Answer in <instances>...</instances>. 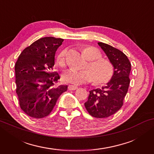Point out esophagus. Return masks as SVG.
I'll use <instances>...</instances> for the list:
<instances>
[{
  "instance_id": "obj_1",
  "label": "esophagus",
  "mask_w": 154,
  "mask_h": 154,
  "mask_svg": "<svg viewBox=\"0 0 154 154\" xmlns=\"http://www.w3.org/2000/svg\"><path fill=\"white\" fill-rule=\"evenodd\" d=\"M68 89H69V90H75L78 89V87H77V86H75V85H69L68 86Z\"/></svg>"
}]
</instances>
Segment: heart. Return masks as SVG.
I'll return each mask as SVG.
<instances>
[{
    "mask_svg": "<svg viewBox=\"0 0 154 154\" xmlns=\"http://www.w3.org/2000/svg\"><path fill=\"white\" fill-rule=\"evenodd\" d=\"M84 50L90 60V62L85 66L86 69H69L63 74V81L74 85H80L94 81L97 85H104L110 81L113 75V66L111 63L102 59V54L97 48L92 46H85ZM67 53L68 50L65 48L58 54L57 59L60 66H66Z\"/></svg>",
    "mask_w": 154,
    "mask_h": 154,
    "instance_id": "b5f03b06",
    "label": "heart"
}]
</instances>
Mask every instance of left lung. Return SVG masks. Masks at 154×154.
<instances>
[{
    "mask_svg": "<svg viewBox=\"0 0 154 154\" xmlns=\"http://www.w3.org/2000/svg\"><path fill=\"white\" fill-rule=\"evenodd\" d=\"M97 43L113 64L114 71L107 85L90 91L85 106L92 116L105 119L114 114L123 106L130 85L131 64L121 50L102 42Z\"/></svg>",
    "mask_w": 154,
    "mask_h": 154,
    "instance_id": "left-lung-1",
    "label": "left lung"
}]
</instances>
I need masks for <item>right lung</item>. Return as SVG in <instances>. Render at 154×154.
Masks as SVG:
<instances>
[{
  "label": "right lung",
  "mask_w": 154,
  "mask_h": 154,
  "mask_svg": "<svg viewBox=\"0 0 154 154\" xmlns=\"http://www.w3.org/2000/svg\"><path fill=\"white\" fill-rule=\"evenodd\" d=\"M64 39L41 38L25 48L14 66L16 92L20 108L29 116H48L67 85L56 86L60 79L53 72L54 55Z\"/></svg>",
  "instance_id": "obj_1"
}]
</instances>
